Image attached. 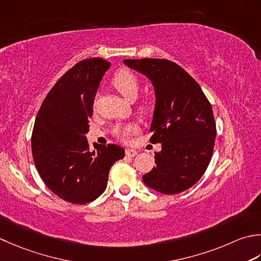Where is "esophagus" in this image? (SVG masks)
<instances>
[{
	"mask_svg": "<svg viewBox=\"0 0 261 261\" xmlns=\"http://www.w3.org/2000/svg\"><path fill=\"white\" fill-rule=\"evenodd\" d=\"M137 154H138V152L135 149H130V148H127V149H125V155L127 157H135Z\"/></svg>",
	"mask_w": 261,
	"mask_h": 261,
	"instance_id": "obj_1",
	"label": "esophagus"
}]
</instances>
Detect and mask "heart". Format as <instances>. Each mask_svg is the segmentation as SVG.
<instances>
[{
    "label": "heart",
    "mask_w": 261,
    "mask_h": 261,
    "mask_svg": "<svg viewBox=\"0 0 261 261\" xmlns=\"http://www.w3.org/2000/svg\"><path fill=\"white\" fill-rule=\"evenodd\" d=\"M112 85L117 91H120V94L129 100H134L136 98L140 86L139 78L127 69H121L117 71L112 78ZM142 110H146V106H142ZM137 130L138 129L135 124H125L115 126L113 132L119 139L126 141L131 135L136 134Z\"/></svg>",
    "instance_id": "1"
}]
</instances>
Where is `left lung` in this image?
<instances>
[{
  "instance_id": "1",
  "label": "left lung",
  "mask_w": 261,
  "mask_h": 261,
  "mask_svg": "<svg viewBox=\"0 0 261 261\" xmlns=\"http://www.w3.org/2000/svg\"><path fill=\"white\" fill-rule=\"evenodd\" d=\"M147 75L155 87L156 107L150 131L156 166L142 176L164 195L188 190L200 180L212 160L216 123L212 105L200 86L185 69L165 59L124 60Z\"/></svg>"
}]
</instances>
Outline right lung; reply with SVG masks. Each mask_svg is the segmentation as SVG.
I'll list each match as a JSON object with an SVG mask.
<instances>
[{
	"mask_svg": "<svg viewBox=\"0 0 261 261\" xmlns=\"http://www.w3.org/2000/svg\"><path fill=\"white\" fill-rule=\"evenodd\" d=\"M111 63L80 61L56 81L36 116L32 150L39 176L63 200L85 205L105 191L112 165L124 157L117 145L89 150L86 134L95 95Z\"/></svg>",
	"mask_w": 261,
	"mask_h": 261,
	"instance_id": "obj_1",
	"label": "right lung"
}]
</instances>
